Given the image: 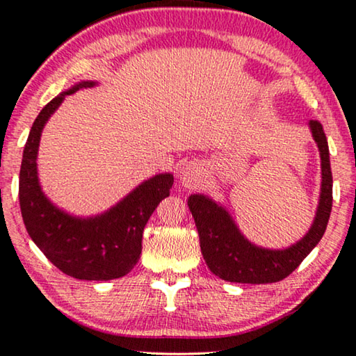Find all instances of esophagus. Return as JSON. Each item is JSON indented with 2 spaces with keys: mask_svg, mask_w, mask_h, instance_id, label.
Listing matches in <instances>:
<instances>
[{
  "mask_svg": "<svg viewBox=\"0 0 356 356\" xmlns=\"http://www.w3.org/2000/svg\"><path fill=\"white\" fill-rule=\"evenodd\" d=\"M200 168L195 165V163H189V165H184L179 172V181L184 188L188 189H195L200 183Z\"/></svg>",
  "mask_w": 356,
  "mask_h": 356,
  "instance_id": "1",
  "label": "esophagus"
}]
</instances>
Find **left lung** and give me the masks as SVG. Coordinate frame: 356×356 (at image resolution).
Here are the masks:
<instances>
[{
	"label": "left lung",
	"instance_id": "8db88e82",
	"mask_svg": "<svg viewBox=\"0 0 356 356\" xmlns=\"http://www.w3.org/2000/svg\"><path fill=\"white\" fill-rule=\"evenodd\" d=\"M308 125L321 157V194L312 228L293 245L271 250L252 244L241 234L234 220L221 205L204 194H193L188 199L199 233L200 250L215 276L244 284L277 282L289 276L321 241L332 209V173L323 125L318 120H310Z\"/></svg>",
	"mask_w": 356,
	"mask_h": 356
}]
</instances>
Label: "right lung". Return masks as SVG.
Returning <instances> with one entry per match:
<instances>
[{
    "mask_svg": "<svg viewBox=\"0 0 356 356\" xmlns=\"http://www.w3.org/2000/svg\"><path fill=\"white\" fill-rule=\"evenodd\" d=\"M95 85L81 81L72 86L49 101L35 118L20 165L19 202L29 236L51 264L76 280L109 281L125 276L138 264L144 226L161 200L170 195L173 175L149 178L115 207L90 218L72 216L49 202L37 172L41 131L67 95Z\"/></svg>",
    "mask_w": 356,
    "mask_h": 356,
    "instance_id": "obj_1",
    "label": "right lung"
}]
</instances>
